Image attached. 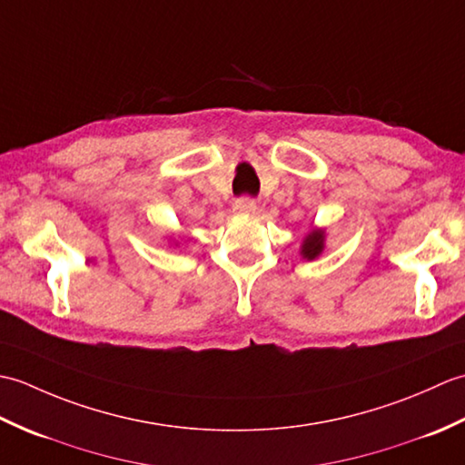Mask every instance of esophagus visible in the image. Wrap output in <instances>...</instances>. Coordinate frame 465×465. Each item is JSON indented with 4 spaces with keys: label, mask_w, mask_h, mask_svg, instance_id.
Wrapping results in <instances>:
<instances>
[{
    "label": "esophagus",
    "mask_w": 465,
    "mask_h": 465,
    "mask_svg": "<svg viewBox=\"0 0 465 465\" xmlns=\"http://www.w3.org/2000/svg\"><path fill=\"white\" fill-rule=\"evenodd\" d=\"M233 210L238 213H253L255 212V200H253V197L243 195V197H240V200H235Z\"/></svg>",
    "instance_id": "1"
}]
</instances>
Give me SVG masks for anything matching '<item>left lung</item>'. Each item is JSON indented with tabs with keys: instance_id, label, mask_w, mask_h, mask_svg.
<instances>
[{
	"instance_id": "obj_1",
	"label": "left lung",
	"mask_w": 465,
	"mask_h": 465,
	"mask_svg": "<svg viewBox=\"0 0 465 465\" xmlns=\"http://www.w3.org/2000/svg\"><path fill=\"white\" fill-rule=\"evenodd\" d=\"M322 250H323V232L310 233L308 238H305L303 245H302L303 258H308V260L318 258V255L322 253Z\"/></svg>"
}]
</instances>
